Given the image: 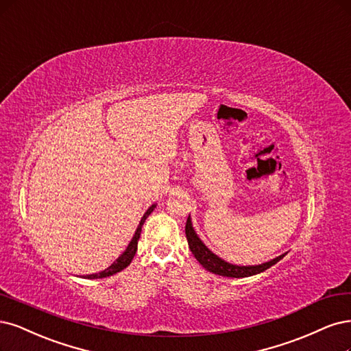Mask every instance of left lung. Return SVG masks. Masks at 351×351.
Segmentation results:
<instances>
[{
    "label": "left lung",
    "mask_w": 351,
    "mask_h": 351,
    "mask_svg": "<svg viewBox=\"0 0 351 351\" xmlns=\"http://www.w3.org/2000/svg\"><path fill=\"white\" fill-rule=\"evenodd\" d=\"M186 237H187L189 248L193 252V256L196 257V260L203 265L204 269L210 273L219 274L223 277H235V279H243V277H250L254 274L263 273L267 269H270L271 265H274L276 263H279L287 254V252H285V254H282V256L276 257L270 261H265L263 264H256V265H238V264L228 263L223 258L217 257L215 252H212L206 245H204L203 241L196 234L195 228H193L190 215H189L187 222H186Z\"/></svg>",
    "instance_id": "8db88e82"
}]
</instances>
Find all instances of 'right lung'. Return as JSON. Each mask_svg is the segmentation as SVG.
<instances>
[{
    "label": "right lung",
    "mask_w": 351,
    "mask_h": 351,
    "mask_svg": "<svg viewBox=\"0 0 351 351\" xmlns=\"http://www.w3.org/2000/svg\"><path fill=\"white\" fill-rule=\"evenodd\" d=\"M155 208H156V203L151 204V206L148 208V210L143 213V216L141 217V222H139V225H138V228H136V231H135L134 237H132V239H130V243L128 244L126 250L116 258V261H113V264L108 265V267H107L106 270H103V271L84 276V279H103V277L113 276V274H116V273H119V271H122L123 269H126L128 265L132 263V260H134L135 254H136V251H138V241H139V237H141L142 225H143L145 221H147V217L154 212Z\"/></svg>",
    "instance_id": "1"
}]
</instances>
